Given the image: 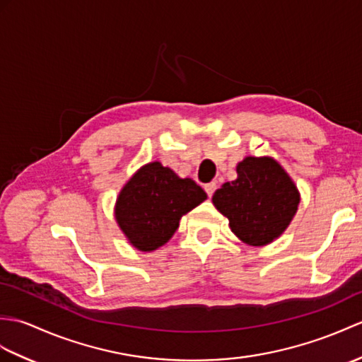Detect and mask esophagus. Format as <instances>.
I'll list each match as a JSON object with an SVG mask.
<instances>
[{
  "label": "esophagus",
  "instance_id": "34e87169",
  "mask_svg": "<svg viewBox=\"0 0 362 362\" xmlns=\"http://www.w3.org/2000/svg\"><path fill=\"white\" fill-rule=\"evenodd\" d=\"M205 191H206L208 197H211V196L214 194V191H216V183H214V182L206 183V185H205Z\"/></svg>",
  "mask_w": 362,
  "mask_h": 362
}]
</instances>
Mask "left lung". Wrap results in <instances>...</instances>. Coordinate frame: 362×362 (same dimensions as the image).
<instances>
[{
  "label": "left lung",
  "instance_id": "left-lung-1",
  "mask_svg": "<svg viewBox=\"0 0 362 362\" xmlns=\"http://www.w3.org/2000/svg\"><path fill=\"white\" fill-rule=\"evenodd\" d=\"M213 204L228 217L230 228L248 245H267L279 238L298 211L299 192L284 168L270 157H247L238 179L226 182Z\"/></svg>",
  "mask_w": 362,
  "mask_h": 362
}]
</instances>
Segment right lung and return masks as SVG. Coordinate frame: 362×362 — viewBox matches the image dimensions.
Instances as JSON below:
<instances>
[{
    "mask_svg": "<svg viewBox=\"0 0 362 362\" xmlns=\"http://www.w3.org/2000/svg\"><path fill=\"white\" fill-rule=\"evenodd\" d=\"M206 192L158 162L148 163L124 185L115 219L134 247L153 251L173 238L180 217L200 205Z\"/></svg>",
    "mask_w": 362,
    "mask_h": 362,
    "instance_id": "add662e5",
    "label": "right lung"
}]
</instances>
